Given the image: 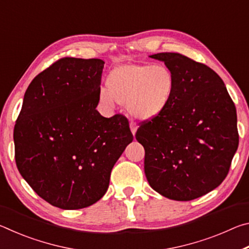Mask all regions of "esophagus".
I'll list each match as a JSON object with an SVG mask.
<instances>
[{
    "mask_svg": "<svg viewBox=\"0 0 249 249\" xmlns=\"http://www.w3.org/2000/svg\"><path fill=\"white\" fill-rule=\"evenodd\" d=\"M129 127H130V130H132L133 135H135V133H136V129H137V127H136V124H135L134 122H130Z\"/></svg>",
    "mask_w": 249,
    "mask_h": 249,
    "instance_id": "obj_1",
    "label": "esophagus"
}]
</instances>
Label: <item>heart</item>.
<instances>
[{
    "label": "heart",
    "instance_id": "b5f03b06",
    "mask_svg": "<svg viewBox=\"0 0 249 249\" xmlns=\"http://www.w3.org/2000/svg\"><path fill=\"white\" fill-rule=\"evenodd\" d=\"M105 86L107 89L99 90V101L105 107L126 105L133 119L151 121L171 103L176 78L165 65L125 64L109 71Z\"/></svg>",
    "mask_w": 249,
    "mask_h": 249
}]
</instances>
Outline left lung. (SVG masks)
Here are the masks:
<instances>
[{
  "label": "left lung",
  "mask_w": 249,
  "mask_h": 249,
  "mask_svg": "<svg viewBox=\"0 0 249 249\" xmlns=\"http://www.w3.org/2000/svg\"><path fill=\"white\" fill-rule=\"evenodd\" d=\"M149 57L172 71L176 89L166 111L142 122L135 135L145 149L146 178L168 199H196L229 174L239 141L235 104L206 65L177 53Z\"/></svg>",
  "instance_id": "1"
}]
</instances>
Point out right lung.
<instances>
[{
	"mask_svg": "<svg viewBox=\"0 0 249 249\" xmlns=\"http://www.w3.org/2000/svg\"><path fill=\"white\" fill-rule=\"evenodd\" d=\"M104 61L61 58L34 78L14 126L19 174L41 199L62 210L90 206L133 141L124 115L96 111Z\"/></svg>",
	"mask_w": 249,
	"mask_h": 249,
	"instance_id": "right-lung-1",
	"label": "right lung"
}]
</instances>
